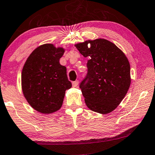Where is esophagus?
Masks as SVG:
<instances>
[{
	"label": "esophagus",
	"mask_w": 155,
	"mask_h": 155,
	"mask_svg": "<svg viewBox=\"0 0 155 155\" xmlns=\"http://www.w3.org/2000/svg\"><path fill=\"white\" fill-rule=\"evenodd\" d=\"M78 85V81H75L72 82L73 87H77Z\"/></svg>",
	"instance_id": "esophagus-1"
}]
</instances>
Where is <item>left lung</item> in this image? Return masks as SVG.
I'll return each instance as SVG.
<instances>
[{
	"instance_id": "left-lung-1",
	"label": "left lung",
	"mask_w": 155,
	"mask_h": 155,
	"mask_svg": "<svg viewBox=\"0 0 155 155\" xmlns=\"http://www.w3.org/2000/svg\"><path fill=\"white\" fill-rule=\"evenodd\" d=\"M75 46L85 58L88 73L80 88L86 105L100 114L117 107L130 85V68L127 58L116 45L104 38L86 41Z\"/></svg>"
}]
</instances>
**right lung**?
<instances>
[{"instance_id": "1", "label": "right lung", "mask_w": 155, "mask_h": 155, "mask_svg": "<svg viewBox=\"0 0 155 155\" xmlns=\"http://www.w3.org/2000/svg\"><path fill=\"white\" fill-rule=\"evenodd\" d=\"M62 48L46 43L36 48L27 58L21 71L24 96L35 110L51 114L62 105L65 91L71 87L66 67L60 64Z\"/></svg>"}]
</instances>
